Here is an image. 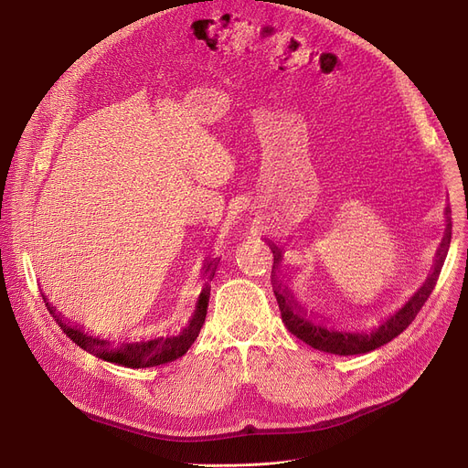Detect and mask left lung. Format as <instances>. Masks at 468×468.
Returning a JSON list of instances; mask_svg holds the SVG:
<instances>
[{
  "mask_svg": "<svg viewBox=\"0 0 468 468\" xmlns=\"http://www.w3.org/2000/svg\"><path fill=\"white\" fill-rule=\"evenodd\" d=\"M446 221L448 224H446L444 239H441L440 247L436 250L434 265L431 269L427 281L423 282V286L413 293L402 309H399L395 314H390L385 323H381L372 332H339V330L328 328L324 324H316L314 321H311V318H307L303 309L298 305L296 300H293L288 286L282 284L281 277L275 275V271L279 269V263L282 260V252L271 242L269 247H271L273 256H275L271 282H273L275 298H277V303L281 309L282 323L293 335L305 341L307 346H311L313 349L332 353V355H343V356L364 355V353H370V351L385 346V343L400 335L411 324V321L417 316V313L421 311V307L425 305V302L429 300V296L436 286L440 269H441V265H444L450 242H452V210H450V207L446 208Z\"/></svg>",
  "mask_w": 468,
  "mask_h": 468,
  "instance_id": "left-lung-1",
  "label": "left lung"
}]
</instances>
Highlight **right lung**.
I'll use <instances>...</instances> for the list:
<instances>
[{"instance_id":"right-lung-1","label":"right lung","mask_w":468,"mask_h":468,"mask_svg":"<svg viewBox=\"0 0 468 468\" xmlns=\"http://www.w3.org/2000/svg\"><path fill=\"white\" fill-rule=\"evenodd\" d=\"M219 260H212L205 265V273H208V279L212 281L214 273H216V263ZM208 298H210V288L208 284L203 288L199 302H197L195 313L191 316L189 324L182 330V334L178 335H168V337H155L150 341H134V343H115L108 341V339H101V337H92L89 335L83 326L80 324H69L68 321H64V316L60 313H57L55 307H51V303L47 302V298L43 296L45 307L47 311L55 316L57 324L60 326V330L78 346L98 356L106 362H113L117 366H125V367H154L159 364H166L176 360L180 356H184L187 353V349L191 347V343L199 335L203 324H205V316H207V307H208Z\"/></svg>"}]
</instances>
